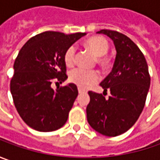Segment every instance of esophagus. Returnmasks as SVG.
<instances>
[{"instance_id": "1", "label": "esophagus", "mask_w": 160, "mask_h": 160, "mask_svg": "<svg viewBox=\"0 0 160 160\" xmlns=\"http://www.w3.org/2000/svg\"><path fill=\"white\" fill-rule=\"evenodd\" d=\"M78 92H79L80 94H82V93H84V92H86V91H85V90L82 89V88H80V87H78Z\"/></svg>"}]
</instances>
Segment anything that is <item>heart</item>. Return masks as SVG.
Returning <instances> with one entry per match:
<instances>
[{
  "label": "heart",
  "mask_w": 160,
  "mask_h": 160,
  "mask_svg": "<svg viewBox=\"0 0 160 160\" xmlns=\"http://www.w3.org/2000/svg\"><path fill=\"white\" fill-rule=\"evenodd\" d=\"M87 48L97 56V63L102 67H106L109 64V58L105 54L108 51V42L107 39L102 36H92L85 42ZM77 48L75 45H70L67 48L64 52V62L68 67H71L76 61ZM100 79L99 72L96 70L84 69L77 68L69 73V80L73 83L77 84L80 88H89L96 83Z\"/></svg>",
  "instance_id": "b5f03b06"
}]
</instances>
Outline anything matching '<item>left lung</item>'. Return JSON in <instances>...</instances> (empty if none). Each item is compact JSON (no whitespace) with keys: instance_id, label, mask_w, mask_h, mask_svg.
<instances>
[{"instance_id":"1","label":"left lung","mask_w":160,"mask_h":160,"mask_svg":"<svg viewBox=\"0 0 160 160\" xmlns=\"http://www.w3.org/2000/svg\"><path fill=\"white\" fill-rule=\"evenodd\" d=\"M98 34L111 38L117 50L112 71L100 85L103 94L89 91L86 108L90 126L103 135L114 137L132 127L144 108L151 84L148 64L143 53L129 37L114 30ZM109 90L111 95L105 98Z\"/></svg>"}]
</instances>
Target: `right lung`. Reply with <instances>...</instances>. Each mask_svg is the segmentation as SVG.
I'll return each instance as SVG.
<instances>
[{"label":"right lung","mask_w":160,"mask_h":160,"mask_svg":"<svg viewBox=\"0 0 160 160\" xmlns=\"http://www.w3.org/2000/svg\"><path fill=\"white\" fill-rule=\"evenodd\" d=\"M85 33L66 34L46 31L30 38L14 62L10 92L24 122L36 131L52 132L64 126L76 101L75 83L52 88L68 78L64 52Z\"/></svg>","instance_id":"1"}]
</instances>
